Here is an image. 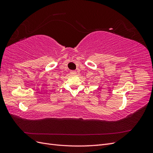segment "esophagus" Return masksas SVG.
<instances>
[{
	"mask_svg": "<svg viewBox=\"0 0 153 153\" xmlns=\"http://www.w3.org/2000/svg\"><path fill=\"white\" fill-rule=\"evenodd\" d=\"M72 75H76V71H71V72H70Z\"/></svg>",
	"mask_w": 153,
	"mask_h": 153,
	"instance_id": "1",
	"label": "esophagus"
}]
</instances>
